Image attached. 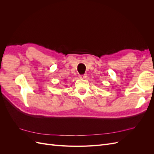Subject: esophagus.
I'll use <instances>...</instances> for the list:
<instances>
[{"label": "esophagus", "instance_id": "obj_1", "mask_svg": "<svg viewBox=\"0 0 154 154\" xmlns=\"http://www.w3.org/2000/svg\"><path fill=\"white\" fill-rule=\"evenodd\" d=\"M80 78L82 79H85L87 78V74H83V75H80Z\"/></svg>", "mask_w": 154, "mask_h": 154}]
</instances>
